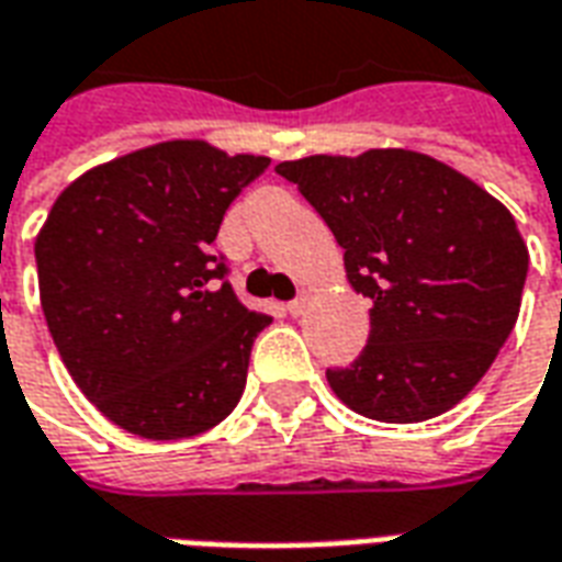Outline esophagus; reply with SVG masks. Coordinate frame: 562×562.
I'll return each instance as SVG.
<instances>
[{
	"label": "esophagus",
	"instance_id": "1",
	"mask_svg": "<svg viewBox=\"0 0 562 562\" xmlns=\"http://www.w3.org/2000/svg\"><path fill=\"white\" fill-rule=\"evenodd\" d=\"M285 310H289V316H301V313L306 310V292H301L297 297H294V301H289V306H285Z\"/></svg>",
	"mask_w": 562,
	"mask_h": 562
}]
</instances>
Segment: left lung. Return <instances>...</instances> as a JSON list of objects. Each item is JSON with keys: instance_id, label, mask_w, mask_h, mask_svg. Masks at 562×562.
Returning a JSON list of instances; mask_svg holds the SVG:
<instances>
[{"instance_id": "obj_1", "label": "left lung", "mask_w": 562, "mask_h": 562, "mask_svg": "<svg viewBox=\"0 0 562 562\" xmlns=\"http://www.w3.org/2000/svg\"><path fill=\"white\" fill-rule=\"evenodd\" d=\"M277 173L325 220L370 337L328 382L349 409L389 424L446 413L494 364L518 322L530 268L512 213L413 149L280 161Z\"/></svg>"}]
</instances>
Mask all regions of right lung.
<instances>
[{
    "label": "right lung",
    "mask_w": 562,
    "mask_h": 562,
    "mask_svg": "<svg viewBox=\"0 0 562 562\" xmlns=\"http://www.w3.org/2000/svg\"><path fill=\"white\" fill-rule=\"evenodd\" d=\"M265 156L168 140L92 168L35 240L42 310L78 389L123 430L186 439L232 413L270 316L246 310L213 252Z\"/></svg>",
    "instance_id": "add662e5"
}]
</instances>
